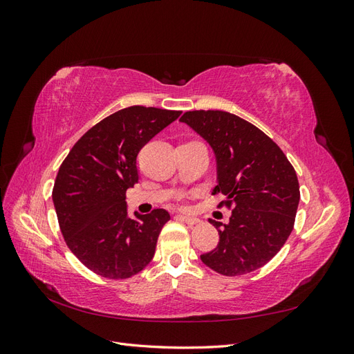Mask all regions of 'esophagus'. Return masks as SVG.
<instances>
[{"label": "esophagus", "instance_id": "34e87169", "mask_svg": "<svg viewBox=\"0 0 354 354\" xmlns=\"http://www.w3.org/2000/svg\"><path fill=\"white\" fill-rule=\"evenodd\" d=\"M177 218L178 220H183L185 223H187L189 226H195V224H198L199 223V220L198 218H195V217H189V216H177Z\"/></svg>", "mask_w": 354, "mask_h": 354}]
</instances>
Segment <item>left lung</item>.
<instances>
[{"instance_id": "obj_1", "label": "left lung", "mask_w": 354, "mask_h": 354, "mask_svg": "<svg viewBox=\"0 0 354 354\" xmlns=\"http://www.w3.org/2000/svg\"><path fill=\"white\" fill-rule=\"evenodd\" d=\"M205 138L217 158L214 195L232 209L229 224L209 220L220 234L202 263L223 276L260 269L281 251L291 234L299 202L294 167L282 149L251 122L224 111H189L181 116Z\"/></svg>"}]
</instances>
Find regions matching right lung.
<instances>
[{
  "instance_id": "add662e5",
  "label": "right lung",
  "mask_w": 354,
  "mask_h": 354,
  "mask_svg": "<svg viewBox=\"0 0 354 354\" xmlns=\"http://www.w3.org/2000/svg\"><path fill=\"white\" fill-rule=\"evenodd\" d=\"M181 111L130 106L91 127L63 160L53 202L68 248L95 274L128 279L152 261L169 220L165 209L128 217L125 194L138 181L137 155Z\"/></svg>"
}]
</instances>
